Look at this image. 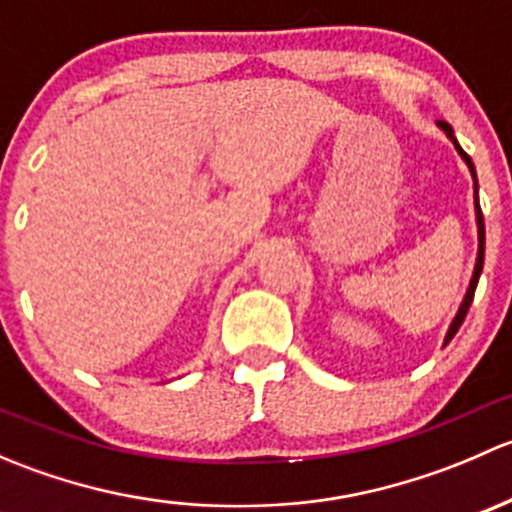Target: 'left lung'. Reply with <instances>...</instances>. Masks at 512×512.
<instances>
[{
    "mask_svg": "<svg viewBox=\"0 0 512 512\" xmlns=\"http://www.w3.org/2000/svg\"><path fill=\"white\" fill-rule=\"evenodd\" d=\"M436 126L441 128L443 133H446V138H448V141L453 143V148H456V151H458V156L463 158V163H466V165H468V170H471V175H473V198H476V225H478V257H476V267H473V277H471V285H468V289H466V297H463L461 307H458L456 317H453L451 327H448L446 339H443V344H448V342H451L453 337H456L458 329H461L463 319H466L468 307H471V302H473V294H476V287H478V280H480V272H483V255H485V225H483V213H480V203H478V178H476V165H473L471 156H468V153L463 151L461 146H458L456 136H453V128L448 126L446 121H436Z\"/></svg>",
    "mask_w": 512,
    "mask_h": 512,
    "instance_id": "1",
    "label": "left lung"
}]
</instances>
